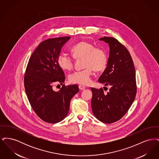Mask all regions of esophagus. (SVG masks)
Wrapping results in <instances>:
<instances>
[{"mask_svg": "<svg viewBox=\"0 0 159 159\" xmlns=\"http://www.w3.org/2000/svg\"><path fill=\"white\" fill-rule=\"evenodd\" d=\"M79 89L80 90H84V89H86V87L85 86H82V85H79Z\"/></svg>", "mask_w": 159, "mask_h": 159, "instance_id": "34e87169", "label": "esophagus"}]
</instances>
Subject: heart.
I'll use <instances>...</instances> for the list:
<instances>
[{"instance_id": "1", "label": "heart", "mask_w": 159, "mask_h": 159, "mask_svg": "<svg viewBox=\"0 0 159 159\" xmlns=\"http://www.w3.org/2000/svg\"><path fill=\"white\" fill-rule=\"evenodd\" d=\"M71 51L76 59L83 58L84 69L76 71L70 75L69 81L72 83L87 85L91 83L93 71H101L106 68L107 56L105 51L100 48H95L88 42H80L72 46ZM57 63L64 70L70 71L74 66V60L68 53L62 52L57 58Z\"/></svg>"}]
</instances>
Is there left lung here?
Returning <instances> with one entry per match:
<instances>
[{
  "label": "left lung",
  "instance_id": "left-lung-1",
  "mask_svg": "<svg viewBox=\"0 0 159 159\" xmlns=\"http://www.w3.org/2000/svg\"><path fill=\"white\" fill-rule=\"evenodd\" d=\"M110 48L109 58L104 71L98 82L110 86L107 93L102 88H93L91 107L93 115L99 121L112 123L127 113L136 93L135 70L128 49L115 38L99 39Z\"/></svg>",
  "mask_w": 159,
  "mask_h": 159
}]
</instances>
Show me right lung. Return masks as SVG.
Returning a JSON list of instances; mask_svg holds the SVG:
<instances>
[{
	"label": "right lung",
	"mask_w": 159,
	"mask_h": 159,
	"mask_svg": "<svg viewBox=\"0 0 159 159\" xmlns=\"http://www.w3.org/2000/svg\"><path fill=\"white\" fill-rule=\"evenodd\" d=\"M70 37L53 38L40 43L32 53L24 76V87L34 112L43 121L56 123L68 114L71 98L79 91L77 84L66 86L64 73L57 63L62 46ZM55 83L63 85L54 91Z\"/></svg>",
	"instance_id": "1"
}]
</instances>
